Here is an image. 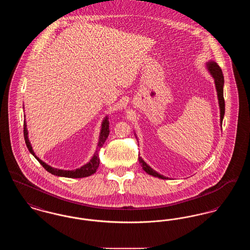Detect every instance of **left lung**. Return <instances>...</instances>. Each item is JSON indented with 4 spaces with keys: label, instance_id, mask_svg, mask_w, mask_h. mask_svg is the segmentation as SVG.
<instances>
[{
    "label": "left lung",
    "instance_id": "left-lung-1",
    "mask_svg": "<svg viewBox=\"0 0 250 250\" xmlns=\"http://www.w3.org/2000/svg\"><path fill=\"white\" fill-rule=\"evenodd\" d=\"M207 66H208V70L210 72V74L214 78L215 89H216L217 97H218L219 108H220V125H222L223 117H224V114H225V100H224V96H223V85H224L223 73H222L221 68L219 67V65L216 62H213V61L208 62ZM139 161L142 164L143 170L146 171L148 174L153 175L155 177H158V178L160 179H167L165 176L159 174L158 172H156L155 169H153L149 165H147L141 156H139Z\"/></svg>",
    "mask_w": 250,
    "mask_h": 250
}]
</instances>
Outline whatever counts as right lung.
<instances>
[{"label":"right lung","instance_id":"1","mask_svg":"<svg viewBox=\"0 0 250 250\" xmlns=\"http://www.w3.org/2000/svg\"><path fill=\"white\" fill-rule=\"evenodd\" d=\"M25 117V116H24ZM108 118L106 117L103 123H102V125H101V131H100V136H99V142H98V145H97V148L100 149L103 144L106 142L107 140V136L109 134V122H108ZM23 133H24V139H25V143L27 145V148L28 150L30 151V153L32 155H34L36 157V159L38 160V162L43 166V167L48 170L49 173L53 174V175H56V176H61V177H67V178H83V177H88L92 174H94L97 167L99 166V157H98V154H97V151L95 152V155L92 157V159L83 167H81L80 168H77V169H74V170H64V169H59V168H54L52 167L49 166L48 164H46L45 162H43L41 159H39L34 153L33 151V148H32V145L31 143L29 141V138H28V130H27V125H26V123H25V120H24L23 124Z\"/></svg>","mask_w":250,"mask_h":250}]
</instances>
